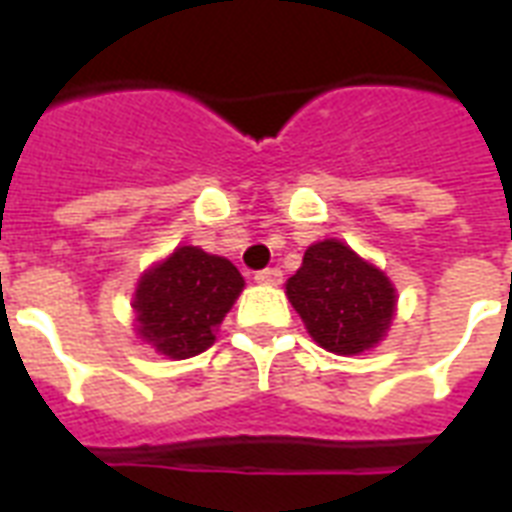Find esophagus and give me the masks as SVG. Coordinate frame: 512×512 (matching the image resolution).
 Instances as JSON below:
<instances>
[{"label": "esophagus", "mask_w": 512, "mask_h": 512, "mask_svg": "<svg viewBox=\"0 0 512 512\" xmlns=\"http://www.w3.org/2000/svg\"><path fill=\"white\" fill-rule=\"evenodd\" d=\"M281 279H284V273H281L279 268H263V271L255 273L257 284H268V287H276V284H281Z\"/></svg>", "instance_id": "34e87169"}]
</instances>
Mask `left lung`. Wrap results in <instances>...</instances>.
Masks as SVG:
<instances>
[{
	"label": "left lung",
	"instance_id": "left-lung-1",
	"mask_svg": "<svg viewBox=\"0 0 512 512\" xmlns=\"http://www.w3.org/2000/svg\"><path fill=\"white\" fill-rule=\"evenodd\" d=\"M287 297L321 348L356 356L374 348L396 313V287L337 239L305 249L303 265L287 281Z\"/></svg>",
	"mask_w": 512,
	"mask_h": 512
}]
</instances>
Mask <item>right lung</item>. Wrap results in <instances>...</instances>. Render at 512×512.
<instances>
[{
  "label": "right lung",
  "instance_id": "obj_1",
  "mask_svg": "<svg viewBox=\"0 0 512 512\" xmlns=\"http://www.w3.org/2000/svg\"><path fill=\"white\" fill-rule=\"evenodd\" d=\"M244 289L239 268L199 247H177L167 260L148 268L135 289L140 340L162 356H199Z\"/></svg>",
  "mask_w": 512,
  "mask_h": 512
}]
</instances>
